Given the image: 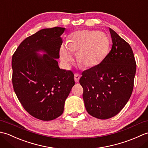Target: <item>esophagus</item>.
Here are the masks:
<instances>
[{"label":"esophagus","instance_id":"34e87169","mask_svg":"<svg viewBox=\"0 0 148 148\" xmlns=\"http://www.w3.org/2000/svg\"><path fill=\"white\" fill-rule=\"evenodd\" d=\"M81 76L79 74H78V73H75L74 74V80H75V81H76V83L79 82V80L80 79Z\"/></svg>","mask_w":148,"mask_h":148}]
</instances>
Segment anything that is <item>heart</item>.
<instances>
[{
	"mask_svg": "<svg viewBox=\"0 0 148 148\" xmlns=\"http://www.w3.org/2000/svg\"><path fill=\"white\" fill-rule=\"evenodd\" d=\"M67 46L63 45L60 55L65 64L73 60L77 52V62L83 68H92L101 63L108 55L110 41L106 34L98 30H83L72 33Z\"/></svg>",
	"mask_w": 148,
	"mask_h": 148,
	"instance_id": "1",
	"label": "heart"
}]
</instances>
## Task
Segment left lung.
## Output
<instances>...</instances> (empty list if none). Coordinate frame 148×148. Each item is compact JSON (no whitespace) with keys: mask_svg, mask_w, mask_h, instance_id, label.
Segmentation results:
<instances>
[{"mask_svg":"<svg viewBox=\"0 0 148 148\" xmlns=\"http://www.w3.org/2000/svg\"><path fill=\"white\" fill-rule=\"evenodd\" d=\"M112 46L99 65L82 72L79 83L87 112L100 119L116 116L132 93L136 62L130 46L110 29Z\"/></svg>","mask_w":148,"mask_h":148,"instance_id":"8db88e82","label":"left lung"}]
</instances>
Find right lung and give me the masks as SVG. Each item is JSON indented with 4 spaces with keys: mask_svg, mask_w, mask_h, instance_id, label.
Here are the masks:
<instances>
[{
    "mask_svg": "<svg viewBox=\"0 0 148 148\" xmlns=\"http://www.w3.org/2000/svg\"><path fill=\"white\" fill-rule=\"evenodd\" d=\"M65 28L44 29L27 37L12 57V82L23 108L42 121L55 119L64 112V104L75 84L71 71L60 69L56 59ZM45 52L43 56L37 53Z\"/></svg>",
    "mask_w": 148,
    "mask_h": 148,
    "instance_id": "right-lung-1",
    "label": "right lung"
}]
</instances>
